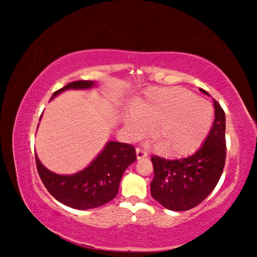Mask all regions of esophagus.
Here are the masks:
<instances>
[{"label": "esophagus", "mask_w": 257, "mask_h": 257, "mask_svg": "<svg viewBox=\"0 0 257 257\" xmlns=\"http://www.w3.org/2000/svg\"><path fill=\"white\" fill-rule=\"evenodd\" d=\"M136 155H137V159L138 160L144 159V158H146V156H147V152L144 149H142V147H137Z\"/></svg>", "instance_id": "34e87169"}]
</instances>
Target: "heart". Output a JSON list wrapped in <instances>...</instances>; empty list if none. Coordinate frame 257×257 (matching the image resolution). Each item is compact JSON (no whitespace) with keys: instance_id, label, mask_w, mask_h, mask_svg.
<instances>
[{"instance_id":"1","label":"heart","mask_w":257,"mask_h":257,"mask_svg":"<svg viewBox=\"0 0 257 257\" xmlns=\"http://www.w3.org/2000/svg\"><path fill=\"white\" fill-rule=\"evenodd\" d=\"M129 136L139 139L153 128L163 154H186L205 137L212 122V108L180 87L153 88L146 96L134 102L132 114L124 115Z\"/></svg>"}]
</instances>
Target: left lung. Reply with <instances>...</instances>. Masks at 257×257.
I'll list each match as a JSON object with an SVG mask.
<instances>
[{
	"label": "left lung",
	"instance_id": "left-lung-1",
	"mask_svg": "<svg viewBox=\"0 0 257 257\" xmlns=\"http://www.w3.org/2000/svg\"><path fill=\"white\" fill-rule=\"evenodd\" d=\"M205 93V92H204ZM215 119L201 149L184 159L152 156L151 195L171 211H187L202 203L220 180L225 163V114L215 99Z\"/></svg>",
	"mask_w": 257,
	"mask_h": 257
}]
</instances>
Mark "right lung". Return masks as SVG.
<instances>
[{"instance_id": "right-lung-1", "label": "right lung", "mask_w": 257, "mask_h": 257, "mask_svg": "<svg viewBox=\"0 0 257 257\" xmlns=\"http://www.w3.org/2000/svg\"><path fill=\"white\" fill-rule=\"evenodd\" d=\"M93 86L95 82L90 80L73 81L56 90L51 99L67 89H89ZM35 158L38 175L52 196L69 207L89 210L116 196L124 170L136 161V151L133 145L108 142L88 167L69 176L56 175L41 163L36 154Z\"/></svg>"}]
</instances>
